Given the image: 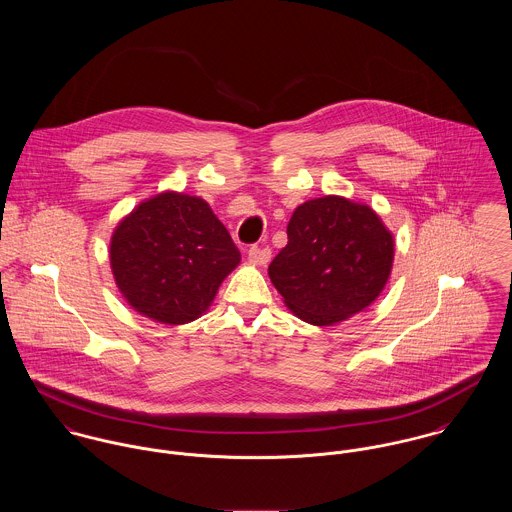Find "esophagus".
Segmentation results:
<instances>
[{"instance_id":"esophagus-1","label":"esophagus","mask_w":512,"mask_h":512,"mask_svg":"<svg viewBox=\"0 0 512 512\" xmlns=\"http://www.w3.org/2000/svg\"><path fill=\"white\" fill-rule=\"evenodd\" d=\"M270 256H272V252L268 246H250V250H248V258L256 266H266L270 262Z\"/></svg>"}]
</instances>
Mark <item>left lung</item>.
I'll return each mask as SVG.
<instances>
[{"mask_svg": "<svg viewBox=\"0 0 512 512\" xmlns=\"http://www.w3.org/2000/svg\"><path fill=\"white\" fill-rule=\"evenodd\" d=\"M394 262V236L363 203L325 195L299 205L288 244L268 276L295 317L335 325L366 309L384 290Z\"/></svg>", "mask_w": 512, "mask_h": 512, "instance_id": "obj_1", "label": "left lung"}]
</instances>
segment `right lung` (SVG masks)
I'll return each mask as SVG.
<instances>
[{
    "label": "right lung",
    "mask_w": 512,
    "mask_h": 512,
    "mask_svg": "<svg viewBox=\"0 0 512 512\" xmlns=\"http://www.w3.org/2000/svg\"><path fill=\"white\" fill-rule=\"evenodd\" d=\"M240 264L228 230L201 197L165 191L118 222L110 266L128 305L151 321L201 317Z\"/></svg>",
    "instance_id": "obj_1"
}]
</instances>
